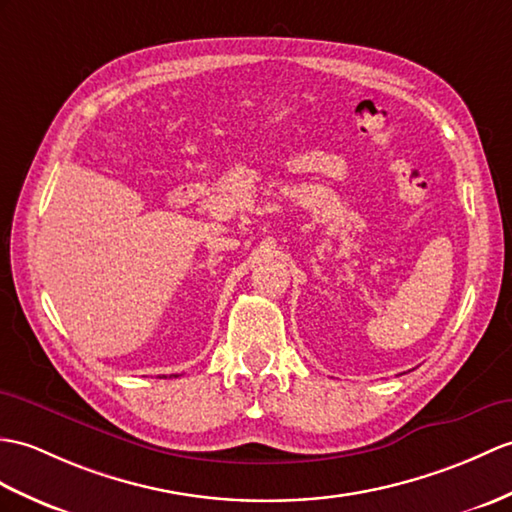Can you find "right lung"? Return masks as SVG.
Instances as JSON below:
<instances>
[{
    "label": "right lung",
    "instance_id": "obj_1",
    "mask_svg": "<svg viewBox=\"0 0 512 512\" xmlns=\"http://www.w3.org/2000/svg\"><path fill=\"white\" fill-rule=\"evenodd\" d=\"M174 377H176V375H174Z\"/></svg>",
    "mask_w": 512,
    "mask_h": 512
}]
</instances>
